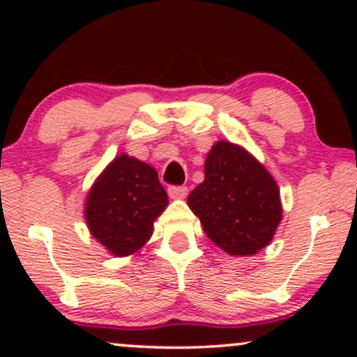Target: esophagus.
I'll use <instances>...</instances> for the list:
<instances>
[{
	"label": "esophagus",
	"mask_w": 357,
	"mask_h": 357,
	"mask_svg": "<svg viewBox=\"0 0 357 357\" xmlns=\"http://www.w3.org/2000/svg\"><path fill=\"white\" fill-rule=\"evenodd\" d=\"M167 192H169V198L183 199L188 196V188L186 186H171L169 190H167Z\"/></svg>",
	"instance_id": "esophagus-1"
}]
</instances>
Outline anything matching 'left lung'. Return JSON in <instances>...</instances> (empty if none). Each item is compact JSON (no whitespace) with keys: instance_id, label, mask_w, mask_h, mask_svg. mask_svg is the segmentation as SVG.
Returning <instances> with one entry per match:
<instances>
[{"instance_id":"obj_1","label":"left lung","mask_w":357,"mask_h":357,"mask_svg":"<svg viewBox=\"0 0 357 357\" xmlns=\"http://www.w3.org/2000/svg\"><path fill=\"white\" fill-rule=\"evenodd\" d=\"M188 206L208 238L233 257L255 255L267 247L282 220L275 179L245 147L230 141L213 144L204 181L188 196Z\"/></svg>"}]
</instances>
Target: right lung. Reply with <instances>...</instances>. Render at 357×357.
I'll return each instance as SVG.
<instances>
[{
  "label": "right lung",
  "mask_w": 357,
  "mask_h": 357,
  "mask_svg": "<svg viewBox=\"0 0 357 357\" xmlns=\"http://www.w3.org/2000/svg\"><path fill=\"white\" fill-rule=\"evenodd\" d=\"M167 192L153 166L121 154L109 162L85 199L90 235L114 257L136 253L153 235L154 220L166 210Z\"/></svg>",
  "instance_id": "obj_1"
}]
</instances>
